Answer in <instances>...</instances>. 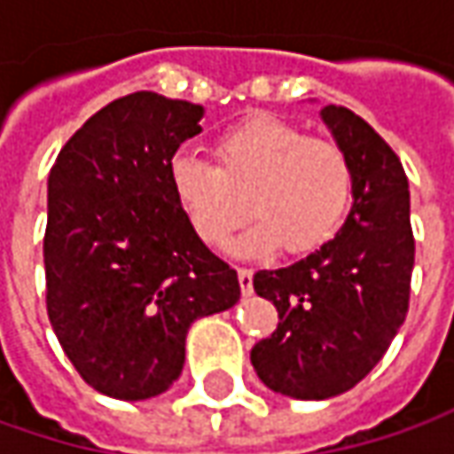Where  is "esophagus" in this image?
I'll return each mask as SVG.
<instances>
[{"label":"esophagus","instance_id":"obj_1","mask_svg":"<svg viewBox=\"0 0 454 454\" xmlns=\"http://www.w3.org/2000/svg\"><path fill=\"white\" fill-rule=\"evenodd\" d=\"M237 278H239V288L245 295H250L253 293V270L250 268H239L237 270Z\"/></svg>","mask_w":454,"mask_h":454}]
</instances>
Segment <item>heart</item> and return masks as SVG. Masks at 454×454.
I'll return each instance as SVG.
<instances>
[{"label": "heart", "instance_id": "1", "mask_svg": "<svg viewBox=\"0 0 454 454\" xmlns=\"http://www.w3.org/2000/svg\"><path fill=\"white\" fill-rule=\"evenodd\" d=\"M217 166L194 153L168 161L171 194L212 250H222L242 222H254L237 250L250 257L283 247L305 257L325 247L343 224L354 194V168L336 141L308 136L275 115H253L222 133Z\"/></svg>", "mask_w": 454, "mask_h": 454}]
</instances>
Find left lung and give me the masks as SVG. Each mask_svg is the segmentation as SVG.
<instances>
[{
    "label": "left lung",
    "instance_id": "8db88e82",
    "mask_svg": "<svg viewBox=\"0 0 454 454\" xmlns=\"http://www.w3.org/2000/svg\"><path fill=\"white\" fill-rule=\"evenodd\" d=\"M354 168V207L325 247L288 268L254 272L278 328L250 351L272 392L328 399L348 392L392 346L410 310L414 235L399 156L354 111H321Z\"/></svg>",
    "mask_w": 454,
    "mask_h": 454
}]
</instances>
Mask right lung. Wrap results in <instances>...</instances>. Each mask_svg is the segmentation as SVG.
<instances>
[{
	"mask_svg": "<svg viewBox=\"0 0 454 454\" xmlns=\"http://www.w3.org/2000/svg\"><path fill=\"white\" fill-rule=\"evenodd\" d=\"M201 118V106L138 90L90 115L50 168L47 316L82 381L114 399L166 392L189 325L239 301L237 272L194 235L168 184Z\"/></svg>",
	"mask_w": 454,
	"mask_h": 454,
	"instance_id": "obj_1",
	"label": "right lung"
}]
</instances>
